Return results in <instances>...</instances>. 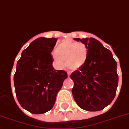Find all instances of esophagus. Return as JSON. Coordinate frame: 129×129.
<instances>
[{
  "label": "esophagus",
  "mask_w": 129,
  "mask_h": 129,
  "mask_svg": "<svg viewBox=\"0 0 129 129\" xmlns=\"http://www.w3.org/2000/svg\"><path fill=\"white\" fill-rule=\"evenodd\" d=\"M70 72H68V76L69 77H70Z\"/></svg>",
  "instance_id": "esophagus-1"
}]
</instances>
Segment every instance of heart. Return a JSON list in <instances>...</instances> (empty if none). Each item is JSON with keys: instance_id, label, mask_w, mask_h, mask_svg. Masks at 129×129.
<instances>
[{"instance_id": "1", "label": "heart", "mask_w": 129, "mask_h": 129, "mask_svg": "<svg viewBox=\"0 0 129 129\" xmlns=\"http://www.w3.org/2000/svg\"><path fill=\"white\" fill-rule=\"evenodd\" d=\"M88 55L87 46L83 43H78L69 40H64L51 52L54 67L62 69L66 65L72 70L81 68L86 62Z\"/></svg>"}]
</instances>
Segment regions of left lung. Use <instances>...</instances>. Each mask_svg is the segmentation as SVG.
Segmentation results:
<instances>
[{
	"mask_svg": "<svg viewBox=\"0 0 129 129\" xmlns=\"http://www.w3.org/2000/svg\"><path fill=\"white\" fill-rule=\"evenodd\" d=\"M87 46L88 55L81 68L72 72V93L79 107L84 110H102L110 104L118 85L117 62L109 49L95 38H74Z\"/></svg>",
	"mask_w": 129,
	"mask_h": 129,
	"instance_id": "obj_1",
	"label": "left lung"
}]
</instances>
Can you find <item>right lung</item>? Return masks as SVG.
<instances>
[{"mask_svg":"<svg viewBox=\"0 0 129 129\" xmlns=\"http://www.w3.org/2000/svg\"><path fill=\"white\" fill-rule=\"evenodd\" d=\"M57 39L40 37L23 51L14 74L16 96L22 107L34 114L51 110L57 93L68 77L64 70H55L51 51Z\"/></svg>","mask_w":129,"mask_h":129,"instance_id":"obj_1","label":"right lung"}]
</instances>
